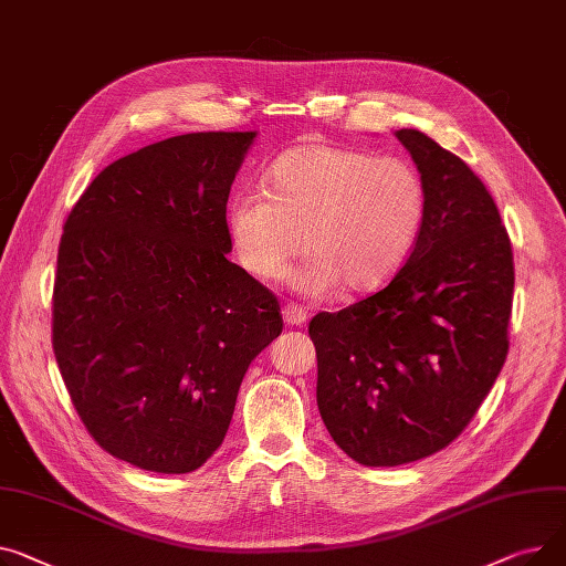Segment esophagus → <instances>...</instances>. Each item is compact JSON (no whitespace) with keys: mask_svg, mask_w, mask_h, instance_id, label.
<instances>
[{"mask_svg":"<svg viewBox=\"0 0 566 566\" xmlns=\"http://www.w3.org/2000/svg\"><path fill=\"white\" fill-rule=\"evenodd\" d=\"M283 319H285V324H290V326H304V322H306V311H304L302 306H296V304H285V306H283Z\"/></svg>","mask_w":566,"mask_h":566,"instance_id":"34e87169","label":"esophagus"}]
</instances>
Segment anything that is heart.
I'll return each mask as SVG.
<instances>
[{"mask_svg": "<svg viewBox=\"0 0 566 566\" xmlns=\"http://www.w3.org/2000/svg\"><path fill=\"white\" fill-rule=\"evenodd\" d=\"M264 182L268 191L244 187L228 201L235 255L268 281L306 247L311 255L292 285L311 298L340 285L354 294L384 287L405 268L427 219V185L402 157L306 144L283 153Z\"/></svg>", "mask_w": 566, "mask_h": 566, "instance_id": "b5f03b06", "label": "heart"}]
</instances>
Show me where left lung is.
I'll use <instances>...</instances> for the list:
<instances>
[{"label":"left lung","mask_w":566,"mask_h":566,"mask_svg":"<svg viewBox=\"0 0 566 566\" xmlns=\"http://www.w3.org/2000/svg\"><path fill=\"white\" fill-rule=\"evenodd\" d=\"M427 185L420 238L392 281L317 313V407L363 467H400L450 446L507 358L514 255L484 182L418 129H397Z\"/></svg>","instance_id":"1"}]
</instances>
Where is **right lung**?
<instances>
[{
	"instance_id": "right-lung-1",
	"label": "right lung",
	"mask_w": 566,
	"mask_h": 566,
	"mask_svg": "<svg viewBox=\"0 0 566 566\" xmlns=\"http://www.w3.org/2000/svg\"><path fill=\"white\" fill-rule=\"evenodd\" d=\"M255 132H191L99 171L63 223L52 347L88 434L153 473L221 446L279 298L230 262V185Z\"/></svg>"
}]
</instances>
